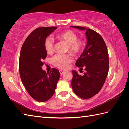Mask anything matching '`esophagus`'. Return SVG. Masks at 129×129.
<instances>
[{"label":"esophagus","mask_w":129,"mask_h":129,"mask_svg":"<svg viewBox=\"0 0 129 129\" xmlns=\"http://www.w3.org/2000/svg\"><path fill=\"white\" fill-rule=\"evenodd\" d=\"M60 73L61 75H63V74H64L65 72H64V71H62V70H60Z\"/></svg>","instance_id":"34e87169"}]
</instances>
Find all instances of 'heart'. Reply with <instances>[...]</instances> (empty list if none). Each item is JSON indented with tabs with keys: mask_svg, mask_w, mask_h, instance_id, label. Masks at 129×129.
Masks as SVG:
<instances>
[{
	"mask_svg": "<svg viewBox=\"0 0 129 129\" xmlns=\"http://www.w3.org/2000/svg\"><path fill=\"white\" fill-rule=\"evenodd\" d=\"M56 38L68 45V50L73 55H79L82 52L85 47L84 41L80 39L77 40V35L73 31L66 30L56 34ZM44 47L47 53L51 54L53 52L54 41L51 37L46 39L44 42ZM72 61V58L69 54H57L52 58L53 65L61 69L67 68Z\"/></svg>",
	"mask_w": 129,
	"mask_h": 129,
	"instance_id": "1",
	"label": "heart"
}]
</instances>
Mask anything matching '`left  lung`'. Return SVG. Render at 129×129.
<instances>
[{"label":"left lung","instance_id":"left-lung-1","mask_svg":"<svg viewBox=\"0 0 129 129\" xmlns=\"http://www.w3.org/2000/svg\"><path fill=\"white\" fill-rule=\"evenodd\" d=\"M81 30H85L87 45L75 65L86 72L83 76L72 71L71 85L76 95L83 99L96 95L106 80L109 71V57L106 45L102 37L95 31L80 26H71Z\"/></svg>","mask_w":129,"mask_h":129}]
</instances>
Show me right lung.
<instances>
[{
	"instance_id": "1",
	"label": "right lung",
	"mask_w": 129,
	"mask_h": 129,
	"mask_svg": "<svg viewBox=\"0 0 129 129\" xmlns=\"http://www.w3.org/2000/svg\"><path fill=\"white\" fill-rule=\"evenodd\" d=\"M56 29V27L36 29L26 38L20 51L19 68L21 80L30 96L39 102L51 98L60 77L57 69L52 68L50 73L42 69V61L47 56L45 40Z\"/></svg>"
}]
</instances>
